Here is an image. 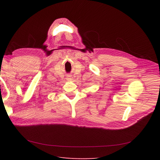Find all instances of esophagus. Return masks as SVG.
Returning a JSON list of instances; mask_svg holds the SVG:
<instances>
[{"label":"esophagus","mask_w":160,"mask_h":160,"mask_svg":"<svg viewBox=\"0 0 160 160\" xmlns=\"http://www.w3.org/2000/svg\"><path fill=\"white\" fill-rule=\"evenodd\" d=\"M67 80H71V78L70 76H69V77H67Z\"/></svg>","instance_id":"esophagus-1"}]
</instances>
